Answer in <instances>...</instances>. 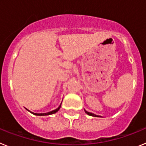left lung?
Instances as JSON below:
<instances>
[{
	"label": "left lung",
	"instance_id": "left-lung-1",
	"mask_svg": "<svg viewBox=\"0 0 146 146\" xmlns=\"http://www.w3.org/2000/svg\"><path fill=\"white\" fill-rule=\"evenodd\" d=\"M85 112H86V114L89 115H91V116H95V117H100V116H99V115H95V114H93V113H89V112H87V111H86V110H85Z\"/></svg>",
	"mask_w": 146,
	"mask_h": 146
}]
</instances>
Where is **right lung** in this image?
<instances>
[{"instance_id": "right-lung-1", "label": "right lung", "mask_w": 146, "mask_h": 146, "mask_svg": "<svg viewBox=\"0 0 146 146\" xmlns=\"http://www.w3.org/2000/svg\"><path fill=\"white\" fill-rule=\"evenodd\" d=\"M60 108V105L58 107V108H57V109L54 110H52V111L51 112H49V113H32L33 114L36 115H51V114H54V113H55L56 112H58L59 110V109ZM29 111V110H28ZM31 112V111H30Z\"/></svg>"}]
</instances>
